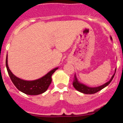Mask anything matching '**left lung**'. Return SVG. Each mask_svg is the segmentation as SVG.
<instances>
[{
  "label": "left lung",
  "mask_w": 123,
  "mask_h": 123,
  "mask_svg": "<svg viewBox=\"0 0 123 123\" xmlns=\"http://www.w3.org/2000/svg\"><path fill=\"white\" fill-rule=\"evenodd\" d=\"M111 38L112 39V37H111ZM115 72H116V69H115ZM115 72L114 74V75L112 76V77H111V80H110L108 82L106 83L105 84L100 86L96 87H88L85 85H83V84L80 83H79V81H78L76 77H75V79H74V81H73V86L74 87V88H75L77 90H78V91L80 92L83 93L94 94L95 93L98 92L100 91V90L104 89V88L106 86H107L111 82V81L112 80V79H113L115 75Z\"/></svg>",
  "instance_id": "1"
}]
</instances>
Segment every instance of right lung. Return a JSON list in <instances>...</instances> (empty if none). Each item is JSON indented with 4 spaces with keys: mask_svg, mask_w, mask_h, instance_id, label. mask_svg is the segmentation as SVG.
I'll use <instances>...</instances> for the list:
<instances>
[{
    "mask_svg": "<svg viewBox=\"0 0 123 123\" xmlns=\"http://www.w3.org/2000/svg\"><path fill=\"white\" fill-rule=\"evenodd\" d=\"M6 67L9 75L13 85L21 92L29 95H40L46 91L52 82V75L58 69V68H56L52 69L43 77L37 80L33 81H26L17 77L12 74L8 67V56L6 59Z\"/></svg>",
    "mask_w": 123,
    "mask_h": 123,
    "instance_id": "add662e5",
    "label": "right lung"
}]
</instances>
